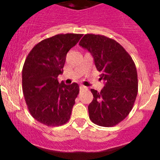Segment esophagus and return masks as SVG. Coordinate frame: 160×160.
<instances>
[{"instance_id": "esophagus-1", "label": "esophagus", "mask_w": 160, "mask_h": 160, "mask_svg": "<svg viewBox=\"0 0 160 160\" xmlns=\"http://www.w3.org/2000/svg\"><path fill=\"white\" fill-rule=\"evenodd\" d=\"M80 90H87V87H85V86H83V85H80Z\"/></svg>"}]
</instances>
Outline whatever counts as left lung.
<instances>
[{
  "mask_svg": "<svg viewBox=\"0 0 160 160\" xmlns=\"http://www.w3.org/2000/svg\"><path fill=\"white\" fill-rule=\"evenodd\" d=\"M79 46L92 54L99 80L105 83L100 92L91 89L90 119L101 127H114L129 114L138 94L135 62L119 43L103 35L86 34Z\"/></svg>",
  "mask_w": 160,
  "mask_h": 160,
  "instance_id": "1",
  "label": "left lung"
}]
</instances>
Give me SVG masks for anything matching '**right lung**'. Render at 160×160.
I'll list each match as a JSON object with an SVG mask.
<instances>
[{
    "label": "right lung",
    "mask_w": 160,
    "mask_h": 160,
    "mask_svg": "<svg viewBox=\"0 0 160 160\" xmlns=\"http://www.w3.org/2000/svg\"><path fill=\"white\" fill-rule=\"evenodd\" d=\"M82 34L66 33L46 38L29 52L22 69V90L28 109L37 121L48 127L66 123L79 93L78 83L58 82L66 54Z\"/></svg>",
    "instance_id": "obj_1"
}]
</instances>
